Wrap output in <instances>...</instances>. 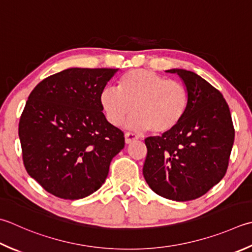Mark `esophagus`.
Instances as JSON below:
<instances>
[{
	"label": "esophagus",
	"instance_id": "1",
	"mask_svg": "<svg viewBox=\"0 0 252 252\" xmlns=\"http://www.w3.org/2000/svg\"><path fill=\"white\" fill-rule=\"evenodd\" d=\"M125 137H126V144H130V143H132L133 141H135V140L139 139L136 134H134V133H131V132H126V134H125Z\"/></svg>",
	"mask_w": 252,
	"mask_h": 252
}]
</instances>
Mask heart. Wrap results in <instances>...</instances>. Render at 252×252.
<instances>
[{
    "instance_id": "heart-1",
    "label": "heart",
    "mask_w": 252,
    "mask_h": 252,
    "mask_svg": "<svg viewBox=\"0 0 252 252\" xmlns=\"http://www.w3.org/2000/svg\"><path fill=\"white\" fill-rule=\"evenodd\" d=\"M116 88L107 87L100 94V103L112 126H121L133 115L127 126L155 134L169 132L184 119L190 95L184 83L145 68H134L122 74Z\"/></svg>"
}]
</instances>
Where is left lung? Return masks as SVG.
<instances>
[{"label":"left lung","instance_id":"1","mask_svg":"<svg viewBox=\"0 0 252 252\" xmlns=\"http://www.w3.org/2000/svg\"><path fill=\"white\" fill-rule=\"evenodd\" d=\"M189 91V108L175 129L145 139L143 175L162 198L198 199L227 171L235 130L229 107L219 90L191 71L174 68Z\"/></svg>","mask_w":252,"mask_h":252}]
</instances>
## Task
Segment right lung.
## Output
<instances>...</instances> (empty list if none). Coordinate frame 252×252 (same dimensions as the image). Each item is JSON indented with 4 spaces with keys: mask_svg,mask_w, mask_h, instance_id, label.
I'll list each match as a JSON object with an SVG mask.
<instances>
[{
    "mask_svg": "<svg viewBox=\"0 0 252 252\" xmlns=\"http://www.w3.org/2000/svg\"><path fill=\"white\" fill-rule=\"evenodd\" d=\"M116 68L72 67L33 88L18 125L24 166L49 193L78 200L105 182L123 132L107 121L100 94Z\"/></svg>",
    "mask_w": 252,
    "mask_h": 252,
    "instance_id": "right-lung-1",
    "label": "right lung"
}]
</instances>
